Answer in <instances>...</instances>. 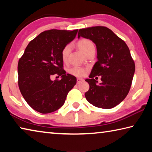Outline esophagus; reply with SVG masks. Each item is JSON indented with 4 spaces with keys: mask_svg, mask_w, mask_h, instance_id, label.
I'll return each mask as SVG.
<instances>
[{
    "mask_svg": "<svg viewBox=\"0 0 152 152\" xmlns=\"http://www.w3.org/2000/svg\"><path fill=\"white\" fill-rule=\"evenodd\" d=\"M84 80L82 78H77V84H80L81 82H83Z\"/></svg>",
    "mask_w": 152,
    "mask_h": 152,
    "instance_id": "1",
    "label": "esophagus"
}]
</instances>
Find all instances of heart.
I'll return each mask as SVG.
<instances>
[{
    "instance_id": "heart-1",
    "label": "heart",
    "mask_w": 152,
    "mask_h": 152,
    "mask_svg": "<svg viewBox=\"0 0 152 152\" xmlns=\"http://www.w3.org/2000/svg\"><path fill=\"white\" fill-rule=\"evenodd\" d=\"M78 48L80 50L82 53L86 54V53L92 49L94 48V44L92 43L91 41L86 39H82L80 40L77 43ZM71 51V46L70 45H66L62 51H61V58L62 60L65 62L68 60V57L69 53H70ZM70 73L72 75L77 76V77H82L86 74V70L83 68L78 66L73 67L72 68H71L70 70Z\"/></svg>"
}]
</instances>
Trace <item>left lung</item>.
I'll use <instances>...</instances> for the list:
<instances>
[{
	"mask_svg": "<svg viewBox=\"0 0 152 152\" xmlns=\"http://www.w3.org/2000/svg\"><path fill=\"white\" fill-rule=\"evenodd\" d=\"M80 37L91 40L96 47L97 61L89 78L90 88L85 93L87 101L102 109H111L127 96L135 73V63L124 41L109 28L92 27L79 30ZM96 76H101L97 84Z\"/></svg>",
	"mask_w": 152,
	"mask_h": 152,
	"instance_id": "left-lung-1",
	"label": "left lung"
}]
</instances>
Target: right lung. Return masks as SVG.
<instances>
[{
	"label": "right lung",
	"mask_w": 152,
	"mask_h": 152,
	"mask_svg": "<svg viewBox=\"0 0 152 152\" xmlns=\"http://www.w3.org/2000/svg\"><path fill=\"white\" fill-rule=\"evenodd\" d=\"M78 29L45 31L31 41L18 63L19 87L28 104L46 114L60 109L67 94L76 84V78L66 74L61 51L75 39ZM53 75L60 81H51Z\"/></svg>",
	"instance_id": "add662e5"
}]
</instances>
